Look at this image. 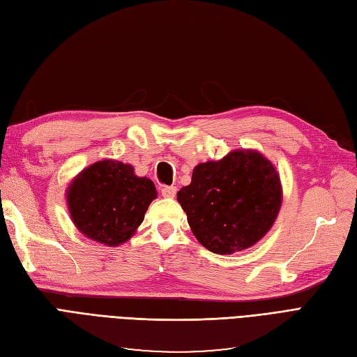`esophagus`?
Listing matches in <instances>:
<instances>
[{
  "instance_id": "obj_1",
  "label": "esophagus",
  "mask_w": 357,
  "mask_h": 357,
  "mask_svg": "<svg viewBox=\"0 0 357 357\" xmlns=\"http://www.w3.org/2000/svg\"><path fill=\"white\" fill-rule=\"evenodd\" d=\"M162 192V197L164 198H174L176 193H177V188L176 186H165L160 189Z\"/></svg>"
}]
</instances>
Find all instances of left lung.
<instances>
[{
    "instance_id": "1",
    "label": "left lung",
    "mask_w": 357,
    "mask_h": 357,
    "mask_svg": "<svg viewBox=\"0 0 357 357\" xmlns=\"http://www.w3.org/2000/svg\"><path fill=\"white\" fill-rule=\"evenodd\" d=\"M192 234L207 250L232 255L255 245L273 228L283 188L269 159L235 149L193 168L190 185L177 192Z\"/></svg>"
}]
</instances>
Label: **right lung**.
Returning <instances> with one entry per match:
<instances>
[{
  "mask_svg": "<svg viewBox=\"0 0 357 357\" xmlns=\"http://www.w3.org/2000/svg\"><path fill=\"white\" fill-rule=\"evenodd\" d=\"M156 197L152 180L135 176L132 165L114 159H102L82 169L66 192L75 228L86 238L109 247L131 238Z\"/></svg>",
  "mask_w": 357,
  "mask_h": 357,
  "instance_id": "add662e5",
  "label": "right lung"
}]
</instances>
